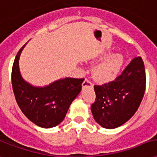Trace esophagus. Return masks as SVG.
<instances>
[{"mask_svg": "<svg viewBox=\"0 0 157 157\" xmlns=\"http://www.w3.org/2000/svg\"><path fill=\"white\" fill-rule=\"evenodd\" d=\"M91 86H93V85L87 79H86L84 82L82 83V87H91Z\"/></svg>", "mask_w": 157, "mask_h": 157, "instance_id": "obj_1", "label": "esophagus"}]
</instances>
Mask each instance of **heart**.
<instances>
[{"label": "heart", "mask_w": 157, "mask_h": 157, "mask_svg": "<svg viewBox=\"0 0 157 157\" xmlns=\"http://www.w3.org/2000/svg\"><path fill=\"white\" fill-rule=\"evenodd\" d=\"M124 62V56L121 53H113L94 67L92 74L98 82H109L117 77Z\"/></svg>", "instance_id": "obj_1"}]
</instances>
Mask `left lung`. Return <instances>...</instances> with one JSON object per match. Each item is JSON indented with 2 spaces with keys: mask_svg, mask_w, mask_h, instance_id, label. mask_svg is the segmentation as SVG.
Segmentation results:
<instances>
[{
  "mask_svg": "<svg viewBox=\"0 0 157 157\" xmlns=\"http://www.w3.org/2000/svg\"><path fill=\"white\" fill-rule=\"evenodd\" d=\"M145 89V67L139 56L131 61L114 82L94 86L96 97L91 112L95 121L105 129L123 125L137 111Z\"/></svg>",
  "mask_w": 157,
  "mask_h": 157,
  "instance_id": "obj_1",
  "label": "left lung"
}]
</instances>
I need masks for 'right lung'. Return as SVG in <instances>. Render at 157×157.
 <instances>
[{
    "instance_id": "obj_1",
    "label": "right lung",
    "mask_w": 157,
    "mask_h": 157,
    "mask_svg": "<svg viewBox=\"0 0 157 157\" xmlns=\"http://www.w3.org/2000/svg\"><path fill=\"white\" fill-rule=\"evenodd\" d=\"M25 45L14 61L11 81L14 95L23 114L42 128L55 127L64 120L72 101L82 90L84 79L66 77L44 86H36L24 80L19 59Z\"/></svg>"
}]
</instances>
